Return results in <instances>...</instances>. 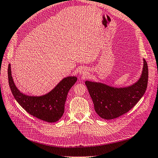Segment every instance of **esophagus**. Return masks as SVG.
Listing matches in <instances>:
<instances>
[{
    "label": "esophagus",
    "mask_w": 158,
    "mask_h": 158,
    "mask_svg": "<svg viewBox=\"0 0 158 158\" xmlns=\"http://www.w3.org/2000/svg\"><path fill=\"white\" fill-rule=\"evenodd\" d=\"M82 74H86V73H85V70H83L82 72H81Z\"/></svg>",
    "instance_id": "1"
}]
</instances>
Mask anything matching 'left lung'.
Wrapping results in <instances>:
<instances>
[{
	"label": "left lung",
	"mask_w": 158,
	"mask_h": 158,
	"mask_svg": "<svg viewBox=\"0 0 158 158\" xmlns=\"http://www.w3.org/2000/svg\"><path fill=\"white\" fill-rule=\"evenodd\" d=\"M140 79L131 86L116 88L101 83L85 81L95 112L101 118L111 120L128 112L143 97L147 88L148 66L144 59Z\"/></svg>",
	"instance_id": "8db88e82"
}]
</instances>
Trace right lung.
I'll return each instance as SVG.
<instances>
[{
	"label": "right lung",
	"mask_w": 158,
	"mask_h": 158,
	"mask_svg": "<svg viewBox=\"0 0 158 158\" xmlns=\"http://www.w3.org/2000/svg\"><path fill=\"white\" fill-rule=\"evenodd\" d=\"M8 80L15 99L24 110L37 118L54 123L63 116L68 92L76 83L77 78L76 77H66L50 92L41 97H31L18 90L12 78L10 64L8 66Z\"/></svg>",
	"instance_id": "obj_1"
}]
</instances>
